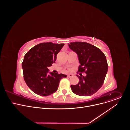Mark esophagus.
I'll list each match as a JSON object with an SVG mask.
<instances>
[{
  "label": "esophagus",
  "instance_id": "obj_1",
  "mask_svg": "<svg viewBox=\"0 0 130 130\" xmlns=\"http://www.w3.org/2000/svg\"><path fill=\"white\" fill-rule=\"evenodd\" d=\"M72 76V75H71V74H69V75H67V77H68V78H70Z\"/></svg>",
  "mask_w": 130,
  "mask_h": 130
}]
</instances>
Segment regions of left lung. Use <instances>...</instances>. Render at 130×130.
I'll return each instance as SVG.
<instances>
[{"instance_id":"left-lung-1","label":"left lung","mask_w":130,"mask_h":130,"mask_svg":"<svg viewBox=\"0 0 130 130\" xmlns=\"http://www.w3.org/2000/svg\"><path fill=\"white\" fill-rule=\"evenodd\" d=\"M68 46L78 56L80 64L78 71L86 73L85 77L77 75L79 82L70 86L71 90L81 96L93 95L102 86L107 72L105 55L100 49L86 42L70 43Z\"/></svg>"}]
</instances>
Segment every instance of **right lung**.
<instances>
[{"instance_id": "add662e5", "label": "right lung", "mask_w": 130, "mask_h": 130, "mask_svg": "<svg viewBox=\"0 0 130 130\" xmlns=\"http://www.w3.org/2000/svg\"><path fill=\"white\" fill-rule=\"evenodd\" d=\"M64 44L43 43L32 48L25 55L22 63L24 78L28 86L34 93L47 96L56 91L61 79L66 75L49 72L57 55Z\"/></svg>"}]
</instances>
